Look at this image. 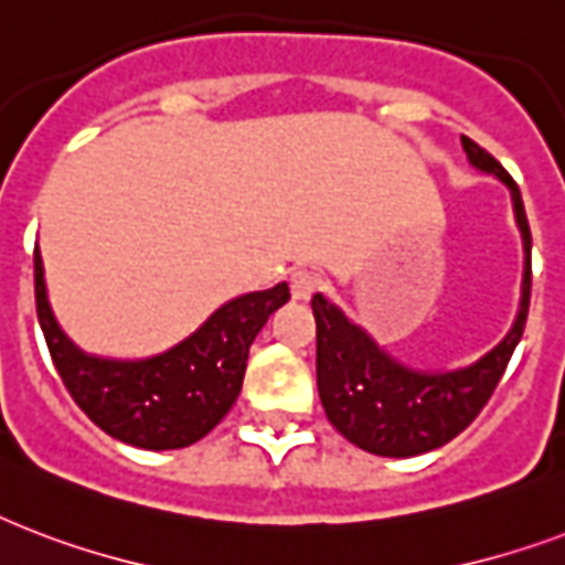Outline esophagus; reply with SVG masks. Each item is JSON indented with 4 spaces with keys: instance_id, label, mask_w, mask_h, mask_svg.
Wrapping results in <instances>:
<instances>
[{
    "instance_id": "1",
    "label": "esophagus",
    "mask_w": 565,
    "mask_h": 565,
    "mask_svg": "<svg viewBox=\"0 0 565 565\" xmlns=\"http://www.w3.org/2000/svg\"><path fill=\"white\" fill-rule=\"evenodd\" d=\"M318 288H321V274H315V270L309 268H297L295 274H291V295H295L297 300H309Z\"/></svg>"
}]
</instances>
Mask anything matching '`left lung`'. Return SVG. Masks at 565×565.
Segmentation results:
<instances>
[{
	"mask_svg": "<svg viewBox=\"0 0 565 565\" xmlns=\"http://www.w3.org/2000/svg\"><path fill=\"white\" fill-rule=\"evenodd\" d=\"M462 150L475 168L495 173L513 191L515 221L522 230L527 265L522 282V309L513 330L471 369L448 374H418L388 360L369 335L353 327L327 297H312L315 327H318V395L323 413L344 439L377 457H415L424 450L441 448L460 436L480 409L489 404L498 380L504 377L507 362L522 339L527 306H531V226L524 214L522 194L501 161L480 143L462 135Z\"/></svg>",
	"mask_w": 565,
	"mask_h": 565,
	"instance_id": "obj_1",
	"label": "left lung"
}]
</instances>
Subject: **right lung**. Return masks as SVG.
I'll use <instances>...</instances> for the list:
<instances>
[{
  "label": "right lung",
  "instance_id": "add662e5",
  "mask_svg": "<svg viewBox=\"0 0 565 565\" xmlns=\"http://www.w3.org/2000/svg\"><path fill=\"white\" fill-rule=\"evenodd\" d=\"M286 300L288 282H279L221 306L191 339L156 360H94L55 327L34 247V303L52 365L78 409L99 430L135 448H188L203 439L235 404L253 339Z\"/></svg>",
  "mask_w": 565,
  "mask_h": 565
}]
</instances>
